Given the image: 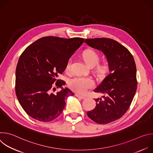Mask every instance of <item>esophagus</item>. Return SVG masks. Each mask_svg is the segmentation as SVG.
<instances>
[{
	"mask_svg": "<svg viewBox=\"0 0 153 153\" xmlns=\"http://www.w3.org/2000/svg\"><path fill=\"white\" fill-rule=\"evenodd\" d=\"M75 96H76V97H79V98L81 99H85V97L79 95V94H75Z\"/></svg>",
	"mask_w": 153,
	"mask_h": 153,
	"instance_id": "34e87169",
	"label": "esophagus"
}]
</instances>
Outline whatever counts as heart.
<instances>
[{"label":"heart","instance_id":"obj_1","mask_svg":"<svg viewBox=\"0 0 153 153\" xmlns=\"http://www.w3.org/2000/svg\"><path fill=\"white\" fill-rule=\"evenodd\" d=\"M83 58L86 64L90 67H94L99 63L100 57L99 54L94 50H87L83 53ZM71 61L69 60L66 65V69L68 70L70 68ZM99 70H104L103 67H100ZM70 88L74 91L80 93L85 94L90 89L94 86V82L90 77L75 76L70 79L68 81Z\"/></svg>","mask_w":153,"mask_h":153}]
</instances>
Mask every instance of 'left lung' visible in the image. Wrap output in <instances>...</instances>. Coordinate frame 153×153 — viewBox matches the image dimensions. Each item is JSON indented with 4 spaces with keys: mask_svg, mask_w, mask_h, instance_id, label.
Masks as SVG:
<instances>
[{
    "mask_svg": "<svg viewBox=\"0 0 153 153\" xmlns=\"http://www.w3.org/2000/svg\"><path fill=\"white\" fill-rule=\"evenodd\" d=\"M85 43L101 51L108 62L110 73L94 91L103 94V99H96L95 108L87 112L94 122L106 124L122 117L133 101L137 84L136 63L129 50L113 39H86Z\"/></svg>",
    "mask_w": 153,
    "mask_h": 153,
    "instance_id": "8db88e82",
    "label": "left lung"
}]
</instances>
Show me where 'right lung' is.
<instances>
[{
    "instance_id": "obj_1",
    "label": "right lung",
    "mask_w": 153,
    "mask_h": 153,
    "mask_svg": "<svg viewBox=\"0 0 153 153\" xmlns=\"http://www.w3.org/2000/svg\"><path fill=\"white\" fill-rule=\"evenodd\" d=\"M84 41L80 37H43L22 53L16 70L15 90L19 103L30 117L50 122L62 113L66 97L74 93L63 88L65 81L57 78ZM55 86L61 88L56 94L52 93Z\"/></svg>"
}]
</instances>
